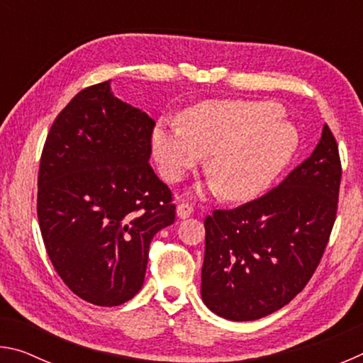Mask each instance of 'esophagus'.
I'll return each instance as SVG.
<instances>
[{
    "instance_id": "34e87169",
    "label": "esophagus",
    "mask_w": 363,
    "mask_h": 363,
    "mask_svg": "<svg viewBox=\"0 0 363 363\" xmlns=\"http://www.w3.org/2000/svg\"><path fill=\"white\" fill-rule=\"evenodd\" d=\"M192 213H194V208L189 203H181L176 208V214L179 219H187V218H190V214Z\"/></svg>"
}]
</instances>
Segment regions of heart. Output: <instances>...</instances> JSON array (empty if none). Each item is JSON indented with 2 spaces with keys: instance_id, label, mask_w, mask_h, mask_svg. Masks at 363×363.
<instances>
[{
  "instance_id": "obj_1",
  "label": "heart",
  "mask_w": 363,
  "mask_h": 363,
  "mask_svg": "<svg viewBox=\"0 0 363 363\" xmlns=\"http://www.w3.org/2000/svg\"><path fill=\"white\" fill-rule=\"evenodd\" d=\"M281 113L270 101H206L182 113V126L158 121L152 152L160 173L177 182L210 157V192H220L229 201L255 199L272 186L298 150L299 134Z\"/></svg>"
}]
</instances>
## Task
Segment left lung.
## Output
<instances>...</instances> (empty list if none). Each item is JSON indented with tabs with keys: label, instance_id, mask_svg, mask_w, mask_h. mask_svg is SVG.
Instances as JSON below:
<instances>
[{
	"label": "left lung",
	"instance_id": "1",
	"mask_svg": "<svg viewBox=\"0 0 363 363\" xmlns=\"http://www.w3.org/2000/svg\"><path fill=\"white\" fill-rule=\"evenodd\" d=\"M341 163L325 125L311 157L279 187L205 219L201 299L233 322L279 311L312 277L333 229Z\"/></svg>",
	"mask_w": 363,
	"mask_h": 363
}]
</instances>
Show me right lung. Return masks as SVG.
Listing matches in <instances>:
<instances>
[{
	"instance_id": "right-lung-1",
	"label": "right lung",
	"mask_w": 363,
	"mask_h": 363,
	"mask_svg": "<svg viewBox=\"0 0 363 363\" xmlns=\"http://www.w3.org/2000/svg\"><path fill=\"white\" fill-rule=\"evenodd\" d=\"M153 126L144 110L115 97L108 79L79 91L46 138L43 242L64 284L91 304L113 307L136 296L150 242L174 223L169 189L149 164Z\"/></svg>"
}]
</instances>
